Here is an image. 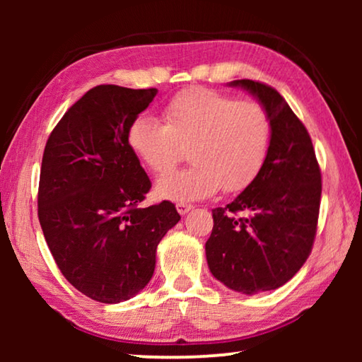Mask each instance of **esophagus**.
<instances>
[{"mask_svg":"<svg viewBox=\"0 0 362 362\" xmlns=\"http://www.w3.org/2000/svg\"><path fill=\"white\" fill-rule=\"evenodd\" d=\"M177 211H179V214H182V216H185V214H188L189 211H193V206L192 204H187V203H177Z\"/></svg>","mask_w":362,"mask_h":362,"instance_id":"34e87169","label":"esophagus"}]
</instances>
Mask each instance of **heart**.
Masks as SVG:
<instances>
[{
	"label": "heart",
	"instance_id": "b5f03b06",
	"mask_svg": "<svg viewBox=\"0 0 362 362\" xmlns=\"http://www.w3.org/2000/svg\"><path fill=\"white\" fill-rule=\"evenodd\" d=\"M163 122L137 116L127 127V146L151 173L164 174L189 145L193 164L156 182L163 199L185 203L204 199L223 187L243 192L265 164L269 146L268 113L254 100L207 88L185 89L163 108Z\"/></svg>",
	"mask_w": 362,
	"mask_h": 362
}]
</instances>
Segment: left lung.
Listing matches in <instances>:
<instances>
[{"label": "left lung", "mask_w": 362, "mask_h": 362, "mask_svg": "<svg viewBox=\"0 0 362 362\" xmlns=\"http://www.w3.org/2000/svg\"><path fill=\"white\" fill-rule=\"evenodd\" d=\"M262 102L272 124L268 155L257 179L225 207L212 209L206 243L211 273L243 293L278 289L313 249L321 204V169L303 122L265 83L236 79ZM247 216L240 218L237 214Z\"/></svg>", "instance_id": "8db88e82"}]
</instances>
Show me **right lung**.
<instances>
[{"label": "right lung", "mask_w": 362, "mask_h": 362, "mask_svg": "<svg viewBox=\"0 0 362 362\" xmlns=\"http://www.w3.org/2000/svg\"><path fill=\"white\" fill-rule=\"evenodd\" d=\"M156 93L95 86L66 110L42 153L45 240L65 279L100 303L124 302L148 284L158 244L180 220L170 201L139 206L151 182L126 140Z\"/></svg>", "instance_id": "right-lung-1"}]
</instances>
